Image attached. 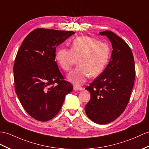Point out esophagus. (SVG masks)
Wrapping results in <instances>:
<instances>
[{
    "instance_id": "esophagus-1",
    "label": "esophagus",
    "mask_w": 149,
    "mask_h": 149,
    "mask_svg": "<svg viewBox=\"0 0 149 149\" xmlns=\"http://www.w3.org/2000/svg\"><path fill=\"white\" fill-rule=\"evenodd\" d=\"M73 89L75 90V91H80V90H83L82 87H79V86H74Z\"/></svg>"
}]
</instances>
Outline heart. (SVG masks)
I'll use <instances>...</instances> for the list:
<instances>
[{
    "label": "heart",
    "mask_w": 149,
    "mask_h": 149,
    "mask_svg": "<svg viewBox=\"0 0 149 149\" xmlns=\"http://www.w3.org/2000/svg\"><path fill=\"white\" fill-rule=\"evenodd\" d=\"M109 57L110 49L106 43L86 36L76 38L71 50L61 48L56 55L58 64L66 71H70L78 60V66L68 75V80L77 86L90 75L94 77L102 73Z\"/></svg>",
    "instance_id": "heart-1"
}]
</instances>
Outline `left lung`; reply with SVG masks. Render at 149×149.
Masks as SVG:
<instances>
[{
	"label": "left lung",
	"mask_w": 149,
	"mask_h": 149,
	"mask_svg": "<svg viewBox=\"0 0 149 149\" xmlns=\"http://www.w3.org/2000/svg\"><path fill=\"white\" fill-rule=\"evenodd\" d=\"M112 43L109 63L99 77L86 88L91 98L85 112L93 122L105 125L114 121L126 109L135 78V67L131 49L111 31L100 32Z\"/></svg>",
	"instance_id": "8db88e82"
}]
</instances>
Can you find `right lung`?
<instances>
[{"instance_id": "add662e5", "label": "right lung", "mask_w": 149, "mask_h": 149, "mask_svg": "<svg viewBox=\"0 0 149 149\" xmlns=\"http://www.w3.org/2000/svg\"><path fill=\"white\" fill-rule=\"evenodd\" d=\"M74 33L72 31L37 28L23 42L14 61L15 91L27 113L47 121L62 107L72 85L64 80L55 61L56 47Z\"/></svg>"}]
</instances>
